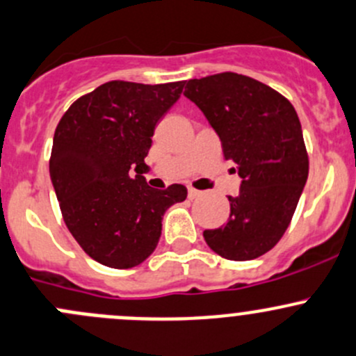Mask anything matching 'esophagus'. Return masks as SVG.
Returning <instances> with one entry per match:
<instances>
[{"label": "esophagus", "mask_w": 356, "mask_h": 356, "mask_svg": "<svg viewBox=\"0 0 356 356\" xmlns=\"http://www.w3.org/2000/svg\"><path fill=\"white\" fill-rule=\"evenodd\" d=\"M200 195H202V192H199L197 188H192V186H190V188H188V199H197V197H200Z\"/></svg>", "instance_id": "34e87169"}]
</instances>
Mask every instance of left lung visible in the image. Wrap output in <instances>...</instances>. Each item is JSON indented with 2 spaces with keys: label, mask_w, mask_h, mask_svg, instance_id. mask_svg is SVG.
Here are the masks:
<instances>
[{
  "label": "left lung",
  "mask_w": 356,
  "mask_h": 356,
  "mask_svg": "<svg viewBox=\"0 0 356 356\" xmlns=\"http://www.w3.org/2000/svg\"><path fill=\"white\" fill-rule=\"evenodd\" d=\"M183 95L216 129L225 159L242 178L238 195L228 197V221L204 230V238L230 261L259 258L286 234L308 178L296 108L273 88L237 72L186 81Z\"/></svg>",
  "instance_id": "1"
}]
</instances>
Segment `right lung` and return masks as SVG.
Masks as SVG:
<instances>
[{
    "label": "right lung",
    "mask_w": 356,
    "mask_h": 356,
    "mask_svg": "<svg viewBox=\"0 0 356 356\" xmlns=\"http://www.w3.org/2000/svg\"><path fill=\"white\" fill-rule=\"evenodd\" d=\"M183 84L108 81L77 98L55 129L50 177L62 218L81 249L108 268L145 261L164 211L186 199L183 185L156 190L143 178L154 129Z\"/></svg>",
    "instance_id": "obj_1"
}]
</instances>
